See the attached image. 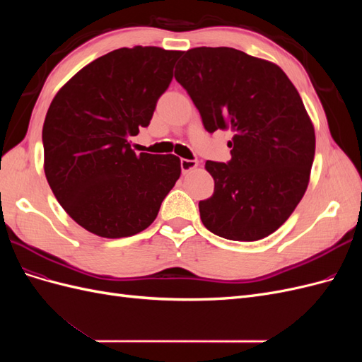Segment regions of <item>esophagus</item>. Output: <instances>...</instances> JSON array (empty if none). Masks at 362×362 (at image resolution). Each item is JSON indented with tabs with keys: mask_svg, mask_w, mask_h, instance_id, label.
<instances>
[{
	"mask_svg": "<svg viewBox=\"0 0 362 362\" xmlns=\"http://www.w3.org/2000/svg\"><path fill=\"white\" fill-rule=\"evenodd\" d=\"M198 168V161L196 160H187V158H181V170L182 173H187L193 169Z\"/></svg>",
	"mask_w": 362,
	"mask_h": 362,
	"instance_id": "obj_1",
	"label": "esophagus"
}]
</instances>
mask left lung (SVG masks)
Returning a JSON list of instances; mask_svg holds the SVG:
<instances>
[{"label":"left lung","mask_w":362,"mask_h":362,"mask_svg":"<svg viewBox=\"0 0 362 362\" xmlns=\"http://www.w3.org/2000/svg\"><path fill=\"white\" fill-rule=\"evenodd\" d=\"M208 133L231 128V160L205 163L214 180L199 201L204 226L255 242L287 221L308 187L314 127L284 71L234 48H193L175 68Z\"/></svg>","instance_id":"obj_1"}]
</instances>
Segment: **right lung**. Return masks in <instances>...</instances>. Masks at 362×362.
<instances>
[{"mask_svg":"<svg viewBox=\"0 0 362 362\" xmlns=\"http://www.w3.org/2000/svg\"><path fill=\"white\" fill-rule=\"evenodd\" d=\"M180 56L119 48L54 96L42 129L45 175L63 210L89 233L120 238L144 231L180 178L177 156L136 154L128 141L149 125Z\"/></svg>","mask_w":362,"mask_h":362,"instance_id":"add662e5","label":"right lung"}]
</instances>
